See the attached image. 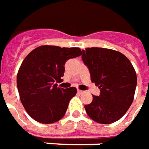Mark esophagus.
Returning a JSON list of instances; mask_svg holds the SVG:
<instances>
[{"instance_id": "1", "label": "esophagus", "mask_w": 149, "mask_h": 149, "mask_svg": "<svg viewBox=\"0 0 149 149\" xmlns=\"http://www.w3.org/2000/svg\"><path fill=\"white\" fill-rule=\"evenodd\" d=\"M78 92H79V94H83V93H84L85 91H81V90L78 89Z\"/></svg>"}]
</instances>
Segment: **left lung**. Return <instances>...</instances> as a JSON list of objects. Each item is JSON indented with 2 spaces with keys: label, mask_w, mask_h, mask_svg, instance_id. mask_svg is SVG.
I'll list each match as a JSON object with an SVG mask.
<instances>
[{
  "label": "left lung",
  "mask_w": 149,
  "mask_h": 149,
  "mask_svg": "<svg viewBox=\"0 0 149 149\" xmlns=\"http://www.w3.org/2000/svg\"><path fill=\"white\" fill-rule=\"evenodd\" d=\"M91 82L100 89V96L84 106L88 116L97 123L109 124L119 120L133 102L137 77L133 66L122 53L91 47L83 49Z\"/></svg>",
  "instance_id": "1"
}]
</instances>
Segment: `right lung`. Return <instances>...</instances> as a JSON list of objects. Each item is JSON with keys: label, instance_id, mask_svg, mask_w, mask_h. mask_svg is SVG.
Returning a JSON list of instances; mask_svg holds the SVG:
<instances>
[{"label": "right lung", "instance_id": "1", "mask_svg": "<svg viewBox=\"0 0 149 149\" xmlns=\"http://www.w3.org/2000/svg\"><path fill=\"white\" fill-rule=\"evenodd\" d=\"M79 47L44 45L33 49L23 60L17 75L20 100L29 116L39 123H55L63 118L75 87L59 88L68 59L79 57Z\"/></svg>", "mask_w": 149, "mask_h": 149}]
</instances>
